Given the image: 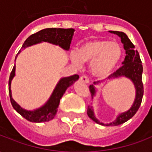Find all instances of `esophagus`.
Listing matches in <instances>:
<instances>
[{"label":"esophagus","instance_id":"esophagus-1","mask_svg":"<svg viewBox=\"0 0 152 152\" xmlns=\"http://www.w3.org/2000/svg\"><path fill=\"white\" fill-rule=\"evenodd\" d=\"M80 80H82L83 82H85V83L89 82V77H88V76H87V75H82V76H80Z\"/></svg>","mask_w":152,"mask_h":152}]
</instances>
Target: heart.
I'll list each match as a JSON object with an SVG mask.
<instances>
[{
  "mask_svg": "<svg viewBox=\"0 0 152 152\" xmlns=\"http://www.w3.org/2000/svg\"><path fill=\"white\" fill-rule=\"evenodd\" d=\"M123 55L121 44L107 39H94L86 41L78 52L71 53V58L77 66L83 61L91 62V72L98 77H106L117 67Z\"/></svg>",
  "mask_w": 152,
  "mask_h": 152,
  "instance_id": "obj_1",
  "label": "heart"
}]
</instances>
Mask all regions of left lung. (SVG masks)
<instances>
[{
	"label": "left lung",
	"mask_w": 152,
	"mask_h": 152,
	"mask_svg": "<svg viewBox=\"0 0 152 152\" xmlns=\"http://www.w3.org/2000/svg\"><path fill=\"white\" fill-rule=\"evenodd\" d=\"M110 32L118 35L121 37L122 43L124 44V48L125 50L126 56H125L124 62L122 63L123 66H121L115 72L111 74L108 78L111 79V78L121 76H124L128 78H129L134 82L135 89H136V99H135V101H134L132 107L129 111L119 115L116 121H115L114 122L110 123V124H104L102 123H100L94 116L93 107L90 106H88L87 114L89 115V117L92 121L96 122L97 124H101L102 125H107V126H111V125L115 126V125L123 124L124 122L129 121L130 118L133 117L134 115L136 114V112H137V110L140 107L142 100V96H143V84H142V71H143V68H142L139 53L137 50H134V44L132 43L130 40L128 38L127 35L124 32H122V31H110ZM94 84H96V82H94ZM89 91L91 93V97L93 99V96L95 94V89H94L93 85L89 86Z\"/></svg>",
	"instance_id": "8db88e82"
}]
</instances>
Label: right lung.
<instances>
[{
  "instance_id": "add662e5",
  "label": "right lung",
  "mask_w": 152,
  "mask_h": 152,
  "mask_svg": "<svg viewBox=\"0 0 152 152\" xmlns=\"http://www.w3.org/2000/svg\"><path fill=\"white\" fill-rule=\"evenodd\" d=\"M73 28H45L43 30L37 31V33L31 35L29 37L25 40L22 48L30 46L35 44H37L41 41H47L50 43L58 45L60 47L66 50H68L70 48L71 40L72 38ZM20 53V50L18 51L16 56H18V53ZM16 59V58H15ZM15 65L12 69L10 72V79H9V94L10 98V102L13 107L15 111L21 115L23 117L31 122L40 123V122H46L51 121L56 115L57 110L59 105L60 99L63 97V94L65 93L66 89L75 83L77 80L79 79L78 75H73L69 77H65L59 80L58 83L56 88L53 90L52 95L49 99V101L40 108L37 109L35 111H26L24 109L21 108L18 104L15 102V100L12 99L11 90H10V84L11 80L15 76Z\"/></svg>"
}]
</instances>
